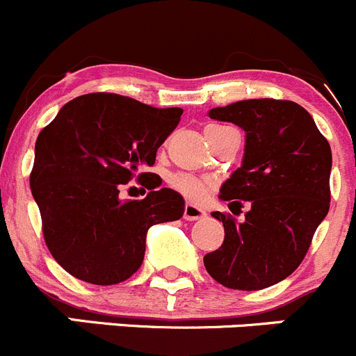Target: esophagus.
I'll list each match as a JSON object with an SVG mask.
<instances>
[{
  "label": "esophagus",
  "instance_id": "1",
  "mask_svg": "<svg viewBox=\"0 0 356 356\" xmlns=\"http://www.w3.org/2000/svg\"><path fill=\"white\" fill-rule=\"evenodd\" d=\"M206 216V211L202 208H197V206L187 202L184 209V218L185 220H201Z\"/></svg>",
  "mask_w": 356,
  "mask_h": 356
}]
</instances>
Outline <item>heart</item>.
I'll list each match as a JSON object with an SVG mask.
<instances>
[{"mask_svg": "<svg viewBox=\"0 0 356 356\" xmlns=\"http://www.w3.org/2000/svg\"><path fill=\"white\" fill-rule=\"evenodd\" d=\"M227 127L223 125H208L206 127V138L211 143L213 138L216 134H220L222 131H225ZM169 184L175 191H178L180 194H184L185 197L192 199V201H201L209 191V181L204 180V178H199V176L187 175V172H172L169 176Z\"/></svg>", "mask_w": 356, "mask_h": 356, "instance_id": "heart-1", "label": "heart"}]
</instances>
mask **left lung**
<instances>
[{
  "instance_id": "obj_1",
  "label": "left lung",
  "mask_w": 356,
  "mask_h": 356,
  "mask_svg": "<svg viewBox=\"0 0 356 356\" xmlns=\"http://www.w3.org/2000/svg\"><path fill=\"white\" fill-rule=\"evenodd\" d=\"M246 133L241 168L220 197L252 209L238 223L227 213L222 246L204 255L213 280L227 289L262 290L282 282L306 257L314 231L330 208L332 152L311 115L286 99H246L209 110ZM240 201L238 202L237 199Z\"/></svg>"
}]
</instances>
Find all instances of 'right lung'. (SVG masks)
Returning a JSON list of instances; mask_svg holds the SVG:
<instances>
[{"label": "right lung", "instance_id": "right-lung-1", "mask_svg": "<svg viewBox=\"0 0 356 356\" xmlns=\"http://www.w3.org/2000/svg\"><path fill=\"white\" fill-rule=\"evenodd\" d=\"M181 108H154L133 97L94 92L74 97L43 127L29 185L45 245L71 276L117 285L140 269L147 231L181 218L184 197L152 191L157 148L180 124ZM150 186L145 200L122 202V184Z\"/></svg>", "mask_w": 356, "mask_h": 356}]
</instances>
